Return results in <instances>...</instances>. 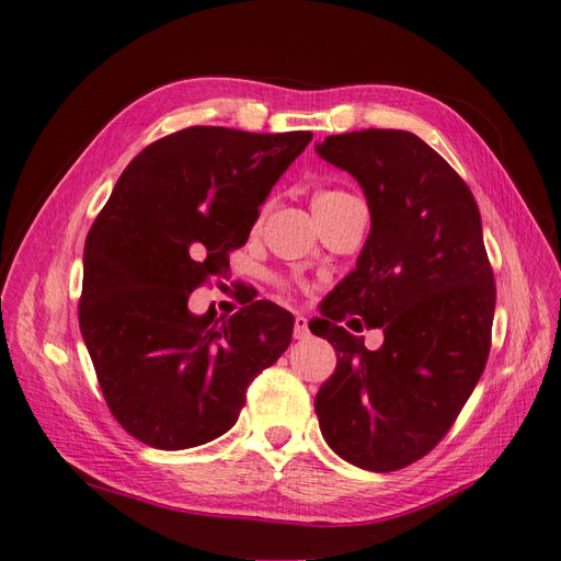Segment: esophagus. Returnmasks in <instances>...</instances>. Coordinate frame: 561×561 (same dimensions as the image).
<instances>
[{"instance_id": "34e87169", "label": "esophagus", "mask_w": 561, "mask_h": 561, "mask_svg": "<svg viewBox=\"0 0 561 561\" xmlns=\"http://www.w3.org/2000/svg\"><path fill=\"white\" fill-rule=\"evenodd\" d=\"M293 334L295 339H307L311 332H309V320L304 316H295V328H293Z\"/></svg>"}]
</instances>
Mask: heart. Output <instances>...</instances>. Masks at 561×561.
<instances>
[{
  "label": "heart",
  "mask_w": 561,
  "mask_h": 561,
  "mask_svg": "<svg viewBox=\"0 0 561 561\" xmlns=\"http://www.w3.org/2000/svg\"><path fill=\"white\" fill-rule=\"evenodd\" d=\"M346 196H351V194H346L342 190H320V192H316V196H313V210H316V215L322 219L336 206L339 201H344Z\"/></svg>",
  "instance_id": "1"
}]
</instances>
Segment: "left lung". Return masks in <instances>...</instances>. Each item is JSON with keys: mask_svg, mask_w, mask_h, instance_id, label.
<instances>
[{"mask_svg": "<svg viewBox=\"0 0 561 561\" xmlns=\"http://www.w3.org/2000/svg\"><path fill=\"white\" fill-rule=\"evenodd\" d=\"M316 151L360 182L371 213L358 264L311 325L336 351L316 396L320 433L353 466L400 470L449 433L489 358L496 283L480 210L414 133L330 135ZM346 317L381 327L382 348L339 327Z\"/></svg>", "mask_w": 561, "mask_h": 561, "instance_id": "left-lung-1", "label": "left lung"}]
</instances>
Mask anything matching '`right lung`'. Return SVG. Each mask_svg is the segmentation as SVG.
<instances>
[{
	"mask_svg": "<svg viewBox=\"0 0 561 561\" xmlns=\"http://www.w3.org/2000/svg\"><path fill=\"white\" fill-rule=\"evenodd\" d=\"M313 138L190 126L118 178L83 245L79 328L112 416L154 449L227 433L252 379L293 339V316L254 301L229 318L186 301L245 245L271 186Z\"/></svg>",
	"mask_w": 561,
	"mask_h": 561,
	"instance_id": "obj_1",
	"label": "right lung"
}]
</instances>
